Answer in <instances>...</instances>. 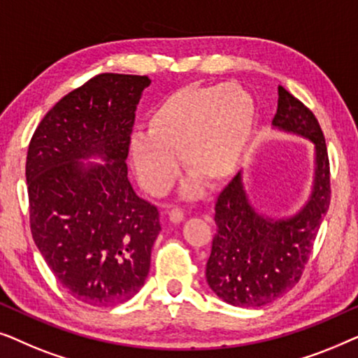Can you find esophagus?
<instances>
[{
	"label": "esophagus",
	"instance_id": "34e87169",
	"mask_svg": "<svg viewBox=\"0 0 358 358\" xmlns=\"http://www.w3.org/2000/svg\"><path fill=\"white\" fill-rule=\"evenodd\" d=\"M169 220H171V222H173V223H176V224L180 223V222H182V220H184V212H182V210H180V208H173V210H171V212H169Z\"/></svg>",
	"mask_w": 358,
	"mask_h": 358
}]
</instances>
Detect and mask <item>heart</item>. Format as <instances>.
Masks as SVG:
<instances>
[{
	"label": "heart",
	"instance_id": "1",
	"mask_svg": "<svg viewBox=\"0 0 358 358\" xmlns=\"http://www.w3.org/2000/svg\"><path fill=\"white\" fill-rule=\"evenodd\" d=\"M254 124L256 104L236 83L182 87L151 109L146 131L131 135V166L150 194L164 195L178 179L180 156L192 174L184 194L194 197L200 180L220 184L238 169Z\"/></svg>",
	"mask_w": 358,
	"mask_h": 358
}]
</instances>
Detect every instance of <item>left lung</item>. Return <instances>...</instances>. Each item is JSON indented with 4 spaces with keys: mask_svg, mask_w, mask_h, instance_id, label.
Masks as SVG:
<instances>
[{
    "mask_svg": "<svg viewBox=\"0 0 358 358\" xmlns=\"http://www.w3.org/2000/svg\"><path fill=\"white\" fill-rule=\"evenodd\" d=\"M277 94L272 129L315 145L311 192L293 215H267L252 203L239 171L218 195L217 234L205 277L215 295L233 306H264L295 287L331 202L329 159L321 127L285 87L278 86Z\"/></svg>",
    "mask_w": 358,
    "mask_h": 358,
    "instance_id": "obj_1",
    "label": "left lung"
}]
</instances>
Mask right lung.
Returning <instances> with one entry per match:
<instances>
[{
  "label": "right lung",
  "instance_id": "obj_1",
  "mask_svg": "<svg viewBox=\"0 0 358 358\" xmlns=\"http://www.w3.org/2000/svg\"><path fill=\"white\" fill-rule=\"evenodd\" d=\"M150 85L148 76L97 75L47 112L29 145L34 243L62 287L92 306L140 292L161 231L158 208L135 192L125 164Z\"/></svg>",
  "mask_w": 358,
  "mask_h": 358
}]
</instances>
